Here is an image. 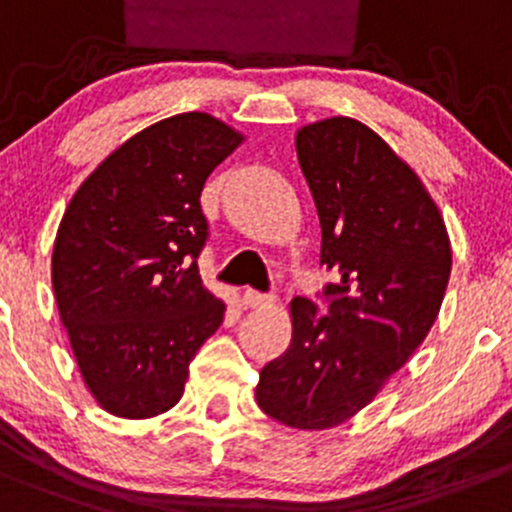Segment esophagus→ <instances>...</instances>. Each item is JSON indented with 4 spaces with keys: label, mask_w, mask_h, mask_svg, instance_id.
<instances>
[{
    "label": "esophagus",
    "mask_w": 512,
    "mask_h": 512,
    "mask_svg": "<svg viewBox=\"0 0 512 512\" xmlns=\"http://www.w3.org/2000/svg\"><path fill=\"white\" fill-rule=\"evenodd\" d=\"M242 305L252 307V310H262V307L275 305V295H262L257 290H245L242 292Z\"/></svg>",
    "instance_id": "obj_1"
}]
</instances>
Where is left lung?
<instances>
[{
    "label": "left lung",
    "mask_w": 512,
    "mask_h": 512,
    "mask_svg": "<svg viewBox=\"0 0 512 512\" xmlns=\"http://www.w3.org/2000/svg\"><path fill=\"white\" fill-rule=\"evenodd\" d=\"M297 160L322 227L327 315L290 302V347L260 370L257 405L295 430L360 413L433 327L453 250L443 215L408 162L352 117L305 124Z\"/></svg>",
    "instance_id": "obj_1"
}]
</instances>
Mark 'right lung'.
<instances>
[{
	"instance_id": "right-lung-1",
	"label": "right lung",
	"mask_w": 512,
	"mask_h": 512,
	"mask_svg": "<svg viewBox=\"0 0 512 512\" xmlns=\"http://www.w3.org/2000/svg\"><path fill=\"white\" fill-rule=\"evenodd\" d=\"M245 137L182 112L119 145L74 192L52 250V287L84 385L114 418L180 403L190 362L225 317L202 285L207 177Z\"/></svg>"
}]
</instances>
